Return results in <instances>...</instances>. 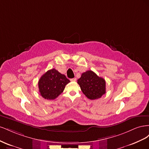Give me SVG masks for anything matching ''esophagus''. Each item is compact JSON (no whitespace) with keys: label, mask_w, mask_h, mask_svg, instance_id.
Listing matches in <instances>:
<instances>
[{"label":"esophagus","mask_w":149,"mask_h":149,"mask_svg":"<svg viewBox=\"0 0 149 149\" xmlns=\"http://www.w3.org/2000/svg\"><path fill=\"white\" fill-rule=\"evenodd\" d=\"M71 81H76V78H72L70 79Z\"/></svg>","instance_id":"1"}]
</instances>
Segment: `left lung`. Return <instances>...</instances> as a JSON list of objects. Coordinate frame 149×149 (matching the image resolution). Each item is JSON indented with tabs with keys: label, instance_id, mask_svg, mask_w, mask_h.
Instances as JSON below:
<instances>
[{
	"label": "left lung",
	"instance_id": "8db88e82",
	"mask_svg": "<svg viewBox=\"0 0 149 149\" xmlns=\"http://www.w3.org/2000/svg\"><path fill=\"white\" fill-rule=\"evenodd\" d=\"M78 83L84 95L89 100L101 97L106 93V81L91 70L82 73Z\"/></svg>",
	"mask_w": 149,
	"mask_h": 149
}]
</instances>
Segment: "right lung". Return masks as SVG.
Masks as SVG:
<instances>
[{
  "instance_id": "add662e5",
  "label": "right lung",
  "mask_w": 149,
  "mask_h": 149,
  "mask_svg": "<svg viewBox=\"0 0 149 149\" xmlns=\"http://www.w3.org/2000/svg\"><path fill=\"white\" fill-rule=\"evenodd\" d=\"M70 82L65 74L55 69L47 71L38 81L39 92L43 98L53 100L63 93L65 86Z\"/></svg>"
}]
</instances>
